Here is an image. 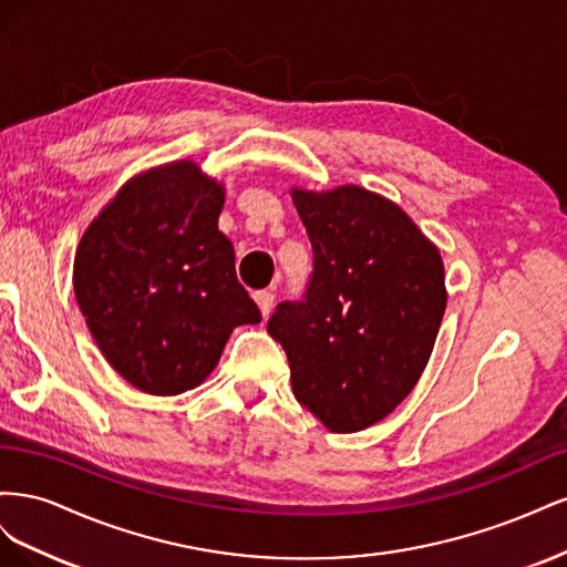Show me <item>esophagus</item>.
I'll return each mask as SVG.
<instances>
[{
  "instance_id": "obj_1",
  "label": "esophagus",
  "mask_w": 567,
  "mask_h": 567,
  "mask_svg": "<svg viewBox=\"0 0 567 567\" xmlns=\"http://www.w3.org/2000/svg\"><path fill=\"white\" fill-rule=\"evenodd\" d=\"M255 302H257V307H260V312H262V317H269V312H271V307H274V288H265V290H255Z\"/></svg>"
}]
</instances>
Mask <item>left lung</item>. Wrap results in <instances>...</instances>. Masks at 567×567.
I'll return each mask as SVG.
<instances>
[{
  "mask_svg": "<svg viewBox=\"0 0 567 567\" xmlns=\"http://www.w3.org/2000/svg\"><path fill=\"white\" fill-rule=\"evenodd\" d=\"M315 269L267 331L296 400L333 433L383 421L414 390L447 307L444 265L411 217L362 186L293 188Z\"/></svg>",
  "mask_w": 567,
  "mask_h": 567,
  "instance_id": "obj_1",
  "label": "left lung"
}]
</instances>
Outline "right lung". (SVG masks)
<instances>
[{
  "mask_svg": "<svg viewBox=\"0 0 567 567\" xmlns=\"http://www.w3.org/2000/svg\"><path fill=\"white\" fill-rule=\"evenodd\" d=\"M221 205V184L175 161L132 177L80 238V312L136 390L165 398L200 385L236 326L262 321L217 229Z\"/></svg>",
  "mask_w": 567,
  "mask_h": 567,
  "instance_id": "1",
  "label": "right lung"
}]
</instances>
